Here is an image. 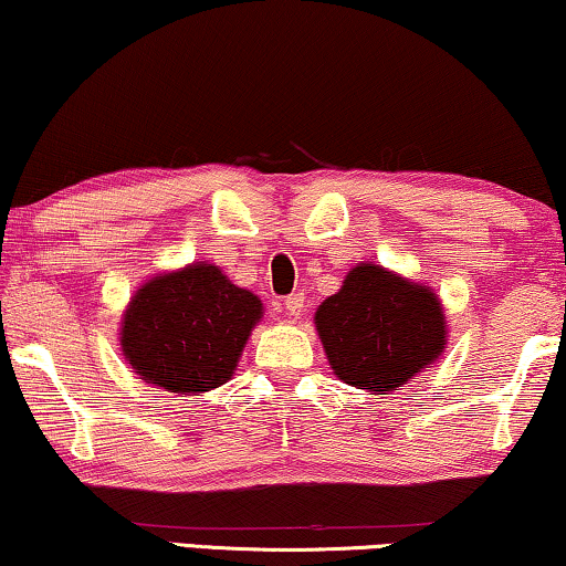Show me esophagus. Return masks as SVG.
<instances>
[{
	"label": "esophagus",
	"mask_w": 566,
	"mask_h": 566,
	"mask_svg": "<svg viewBox=\"0 0 566 566\" xmlns=\"http://www.w3.org/2000/svg\"><path fill=\"white\" fill-rule=\"evenodd\" d=\"M284 310L290 312L292 317H300L302 310H305V294H302V292L290 294V297L284 300Z\"/></svg>",
	"instance_id": "1"
}]
</instances>
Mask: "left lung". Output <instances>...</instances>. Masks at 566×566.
<instances>
[{"mask_svg": "<svg viewBox=\"0 0 566 566\" xmlns=\"http://www.w3.org/2000/svg\"><path fill=\"white\" fill-rule=\"evenodd\" d=\"M317 333L337 378L391 391L444 348L440 300L376 264H360L315 312Z\"/></svg>", "mask_w": 566, "mask_h": 566, "instance_id": "1", "label": "left lung"}]
</instances>
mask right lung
I'll list each match as a JSON object with an SVG mask.
<instances>
[{"label":"right lung","instance_id":"add662e5","mask_svg":"<svg viewBox=\"0 0 566 566\" xmlns=\"http://www.w3.org/2000/svg\"><path fill=\"white\" fill-rule=\"evenodd\" d=\"M259 317L256 294L200 261L134 294L122 350L149 384L175 394L210 391L231 378Z\"/></svg>","mask_w":566,"mask_h":566}]
</instances>
